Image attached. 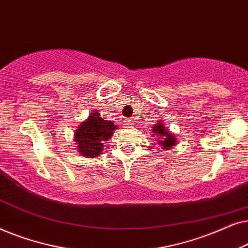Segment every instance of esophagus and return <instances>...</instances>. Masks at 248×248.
<instances>
[{"mask_svg": "<svg viewBox=\"0 0 248 248\" xmlns=\"http://www.w3.org/2000/svg\"><path fill=\"white\" fill-rule=\"evenodd\" d=\"M124 125H125V126H127V127L133 126L134 121L131 120V118H125V120H124Z\"/></svg>", "mask_w": 248, "mask_h": 248, "instance_id": "obj_1", "label": "esophagus"}]
</instances>
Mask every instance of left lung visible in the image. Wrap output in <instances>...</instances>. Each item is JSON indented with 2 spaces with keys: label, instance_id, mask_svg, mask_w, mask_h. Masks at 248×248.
I'll use <instances>...</instances> for the list:
<instances>
[{
  "label": "left lung",
  "instance_id": "obj_1",
  "mask_svg": "<svg viewBox=\"0 0 248 248\" xmlns=\"http://www.w3.org/2000/svg\"><path fill=\"white\" fill-rule=\"evenodd\" d=\"M152 133H154V137L157 139L158 144L160 145L161 149H165V150H170L176 144V142H177L175 135L168 128L165 127V124L162 122H158L157 124L154 125Z\"/></svg>",
  "mask_w": 248,
  "mask_h": 248
}]
</instances>
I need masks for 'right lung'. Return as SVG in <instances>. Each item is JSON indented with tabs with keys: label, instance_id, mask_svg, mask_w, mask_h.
Returning a JSON list of instances; mask_svg holds the SVG:
<instances>
[{
	"label": "right lung",
	"instance_id": "right-lung-1",
	"mask_svg": "<svg viewBox=\"0 0 248 248\" xmlns=\"http://www.w3.org/2000/svg\"><path fill=\"white\" fill-rule=\"evenodd\" d=\"M118 126L113 122L103 120L97 110L89 114L74 130V142L78 154L86 158H96L101 155L104 144L109 140Z\"/></svg>",
	"mask_w": 248,
	"mask_h": 248
}]
</instances>
